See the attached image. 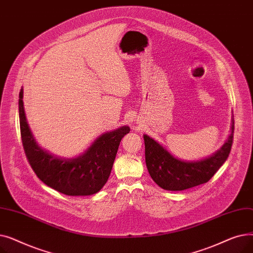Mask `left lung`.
Instances as JSON below:
<instances>
[{
    "label": "left lung",
    "mask_w": 253,
    "mask_h": 253,
    "mask_svg": "<svg viewBox=\"0 0 253 253\" xmlns=\"http://www.w3.org/2000/svg\"><path fill=\"white\" fill-rule=\"evenodd\" d=\"M234 137V120L231 133L215 153L196 161L174 157L162 144L144 134L145 164L153 180L167 191H183L207 182L227 160Z\"/></svg>",
    "instance_id": "8db88e82"
}]
</instances>
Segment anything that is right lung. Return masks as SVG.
<instances>
[{
    "label": "right lung",
    "mask_w": 253,
    "mask_h": 253,
    "mask_svg": "<svg viewBox=\"0 0 253 253\" xmlns=\"http://www.w3.org/2000/svg\"><path fill=\"white\" fill-rule=\"evenodd\" d=\"M23 89L19 92V121L23 149L37 176L48 187L68 196H90L99 192L108 181L121 139L130 128L122 126L104 132L81 155L59 157L37 143L26 121Z\"/></svg>",
    "instance_id": "obj_1"
}]
</instances>
